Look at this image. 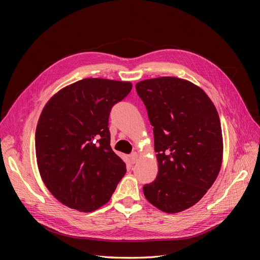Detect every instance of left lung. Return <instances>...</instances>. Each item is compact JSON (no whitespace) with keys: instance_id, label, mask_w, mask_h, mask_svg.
Listing matches in <instances>:
<instances>
[{"instance_id":"1","label":"left lung","mask_w":260,"mask_h":260,"mask_svg":"<svg viewBox=\"0 0 260 260\" xmlns=\"http://www.w3.org/2000/svg\"><path fill=\"white\" fill-rule=\"evenodd\" d=\"M131 89L130 82L86 78L58 91L44 106L36 130L38 168L65 206L99 209L127 172L111 147L108 117Z\"/></svg>"}]
</instances>
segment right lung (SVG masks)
Wrapping results in <instances>:
<instances>
[{
    "label": "right lung",
    "mask_w": 260,
    "mask_h": 260,
    "mask_svg": "<svg viewBox=\"0 0 260 260\" xmlns=\"http://www.w3.org/2000/svg\"><path fill=\"white\" fill-rule=\"evenodd\" d=\"M153 125L158 174L143 186L146 200L168 214L195 205L221 168L223 141L215 105L199 86L175 77L136 85Z\"/></svg>",
    "instance_id": "obj_1"
}]
</instances>
